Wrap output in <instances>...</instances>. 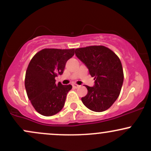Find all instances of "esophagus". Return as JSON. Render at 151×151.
Here are the masks:
<instances>
[{
  "label": "esophagus",
  "mask_w": 151,
  "mask_h": 151,
  "mask_svg": "<svg viewBox=\"0 0 151 151\" xmlns=\"http://www.w3.org/2000/svg\"><path fill=\"white\" fill-rule=\"evenodd\" d=\"M72 86H73L74 88H75V89H77V88H79L80 86L78 85L77 84H72Z\"/></svg>",
  "instance_id": "esophagus-1"
}]
</instances>
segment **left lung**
<instances>
[{"instance_id":"obj_1","label":"left lung","mask_w":151,"mask_h":151,"mask_svg":"<svg viewBox=\"0 0 151 151\" xmlns=\"http://www.w3.org/2000/svg\"><path fill=\"white\" fill-rule=\"evenodd\" d=\"M75 55L94 77V85L86 86L87 94L81 98L85 106L101 112L111 106L120 94L124 72L118 56L104 46H89L75 50Z\"/></svg>"}]
</instances>
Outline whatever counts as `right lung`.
I'll return each instance as SVG.
<instances>
[{
    "label": "right lung",
    "instance_id": "obj_1",
    "mask_svg": "<svg viewBox=\"0 0 151 151\" xmlns=\"http://www.w3.org/2000/svg\"><path fill=\"white\" fill-rule=\"evenodd\" d=\"M74 55V49H43L29 63L25 79L26 92L35 109L41 115L53 116L64 107L72 86L56 84L55 77L63 74L67 60Z\"/></svg>",
    "mask_w": 151,
    "mask_h": 151
}]
</instances>
